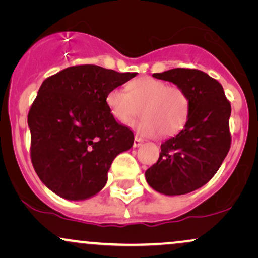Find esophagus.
Returning a JSON list of instances; mask_svg holds the SVG:
<instances>
[{"label": "esophagus", "instance_id": "1", "mask_svg": "<svg viewBox=\"0 0 258 258\" xmlns=\"http://www.w3.org/2000/svg\"><path fill=\"white\" fill-rule=\"evenodd\" d=\"M142 143H143V141H142L141 138H139V137H137V136H136V137H135V141H133V147H135V148H138L139 146H142Z\"/></svg>", "mask_w": 258, "mask_h": 258}]
</instances>
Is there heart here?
Returning <instances> with one entry per match:
<instances>
[{
  "instance_id": "obj_1",
  "label": "heart",
  "mask_w": 258,
  "mask_h": 258,
  "mask_svg": "<svg viewBox=\"0 0 258 258\" xmlns=\"http://www.w3.org/2000/svg\"><path fill=\"white\" fill-rule=\"evenodd\" d=\"M111 116L122 125H131L142 112L143 119L136 125L146 137H164L178 133L189 117V98L180 88L162 80L143 76L127 85V92L114 88L106 96Z\"/></svg>"
}]
</instances>
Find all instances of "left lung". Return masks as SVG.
<instances>
[{"mask_svg": "<svg viewBox=\"0 0 258 258\" xmlns=\"http://www.w3.org/2000/svg\"><path fill=\"white\" fill-rule=\"evenodd\" d=\"M153 78L180 88L190 109L182 131L161 144L158 162L146 171V179L158 193L188 194L215 176L229 152L230 103L220 82L200 70L176 68Z\"/></svg>", "mask_w": 258, "mask_h": 258, "instance_id": "1", "label": "left lung"}]
</instances>
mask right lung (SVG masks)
<instances>
[{
  "label": "right lung",
  "instance_id": "obj_1",
  "mask_svg": "<svg viewBox=\"0 0 258 258\" xmlns=\"http://www.w3.org/2000/svg\"><path fill=\"white\" fill-rule=\"evenodd\" d=\"M136 75L78 65L42 82L28 115L31 161L58 197L81 201L98 194L112 160L132 148L133 132L111 116L106 96Z\"/></svg>",
  "mask_w": 258,
  "mask_h": 258
}]
</instances>
